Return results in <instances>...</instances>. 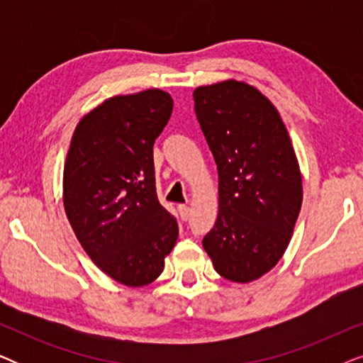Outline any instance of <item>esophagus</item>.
Returning a JSON list of instances; mask_svg holds the SVG:
<instances>
[{
	"label": "esophagus",
	"instance_id": "34e87169",
	"mask_svg": "<svg viewBox=\"0 0 363 363\" xmlns=\"http://www.w3.org/2000/svg\"><path fill=\"white\" fill-rule=\"evenodd\" d=\"M178 213H180V218L183 221H186L188 218H190V213H191V208L186 206V205H180L178 206Z\"/></svg>",
	"mask_w": 363,
	"mask_h": 363
}]
</instances>
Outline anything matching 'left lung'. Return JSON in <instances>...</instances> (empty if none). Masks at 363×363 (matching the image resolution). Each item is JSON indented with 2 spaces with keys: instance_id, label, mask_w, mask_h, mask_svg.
Segmentation results:
<instances>
[{
  "instance_id": "1",
  "label": "left lung",
  "mask_w": 363,
  "mask_h": 363,
  "mask_svg": "<svg viewBox=\"0 0 363 363\" xmlns=\"http://www.w3.org/2000/svg\"><path fill=\"white\" fill-rule=\"evenodd\" d=\"M195 112L218 167V218L203 238L216 272L251 282L284 255L302 205V177L284 122L256 87L195 89Z\"/></svg>"
}]
</instances>
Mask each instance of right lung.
Returning a JSON list of instances; mask_svg holds the SVG:
<instances>
[{"label":"right lung","mask_w":363,"mask_h":363,"mask_svg":"<svg viewBox=\"0 0 363 363\" xmlns=\"http://www.w3.org/2000/svg\"><path fill=\"white\" fill-rule=\"evenodd\" d=\"M173 101L160 89L116 96L86 113L64 163V210L89 257L130 287L162 274L175 246V216L155 190L153 143Z\"/></svg>","instance_id":"add662e5"}]
</instances>
